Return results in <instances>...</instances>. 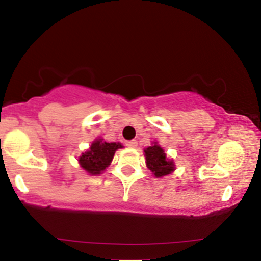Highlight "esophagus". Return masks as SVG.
Listing matches in <instances>:
<instances>
[{"instance_id":"obj_1","label":"esophagus","mask_w":261,"mask_h":261,"mask_svg":"<svg viewBox=\"0 0 261 261\" xmlns=\"http://www.w3.org/2000/svg\"><path fill=\"white\" fill-rule=\"evenodd\" d=\"M126 146H127V147H130V148H135V147H137V141H136V140L127 141V142H126Z\"/></svg>"}]
</instances>
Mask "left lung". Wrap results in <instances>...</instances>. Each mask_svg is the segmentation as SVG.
I'll return each mask as SVG.
<instances>
[{
	"label": "left lung",
	"instance_id": "left-lung-1",
	"mask_svg": "<svg viewBox=\"0 0 261 261\" xmlns=\"http://www.w3.org/2000/svg\"><path fill=\"white\" fill-rule=\"evenodd\" d=\"M143 152H145L146 166L155 178L172 174L175 170L174 161L167 157L164 149L158 145V142H153L143 149Z\"/></svg>",
	"mask_w": 261,
	"mask_h": 261
}]
</instances>
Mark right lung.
I'll use <instances>...</instances> for the list:
<instances>
[{"instance_id":"obj_1","label":"right lung","mask_w":261,"mask_h":261,"mask_svg":"<svg viewBox=\"0 0 261 261\" xmlns=\"http://www.w3.org/2000/svg\"><path fill=\"white\" fill-rule=\"evenodd\" d=\"M124 146L120 142H106L103 139H95L85 153L79 157L80 166L89 175H99L112 163L114 154Z\"/></svg>"}]
</instances>
